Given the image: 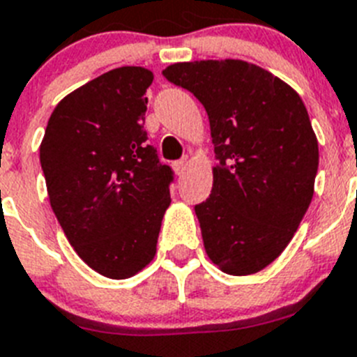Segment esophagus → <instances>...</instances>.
Returning <instances> with one entry per match:
<instances>
[{
  "instance_id": "obj_1",
  "label": "esophagus",
  "mask_w": 357,
  "mask_h": 357,
  "mask_svg": "<svg viewBox=\"0 0 357 357\" xmlns=\"http://www.w3.org/2000/svg\"><path fill=\"white\" fill-rule=\"evenodd\" d=\"M174 170H176V174L178 176H183V172H185V169H187V158H181V160L174 161Z\"/></svg>"
}]
</instances>
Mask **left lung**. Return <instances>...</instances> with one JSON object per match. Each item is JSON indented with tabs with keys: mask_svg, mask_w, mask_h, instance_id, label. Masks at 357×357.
<instances>
[{
	"mask_svg": "<svg viewBox=\"0 0 357 357\" xmlns=\"http://www.w3.org/2000/svg\"><path fill=\"white\" fill-rule=\"evenodd\" d=\"M161 73L208 113L217 167L208 199L194 206L204 250L228 275L264 269L312 199L318 142L302 98L237 59L178 63Z\"/></svg>",
	"mask_w": 357,
	"mask_h": 357,
	"instance_id": "obj_1",
	"label": "left lung"
}]
</instances>
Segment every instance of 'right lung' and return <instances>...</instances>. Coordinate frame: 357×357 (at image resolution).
<instances>
[{
	"mask_svg": "<svg viewBox=\"0 0 357 357\" xmlns=\"http://www.w3.org/2000/svg\"><path fill=\"white\" fill-rule=\"evenodd\" d=\"M153 71L111 70L59 102L39 158L50 204L77 255L107 278L153 260L174 170L144 129Z\"/></svg>",
	"mask_w": 357,
	"mask_h": 357,
	"instance_id": "1",
	"label": "right lung"
}]
</instances>
